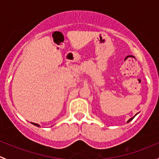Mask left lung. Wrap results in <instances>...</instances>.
I'll return each instance as SVG.
<instances>
[{
	"mask_svg": "<svg viewBox=\"0 0 159 159\" xmlns=\"http://www.w3.org/2000/svg\"><path fill=\"white\" fill-rule=\"evenodd\" d=\"M136 115H137V114H136ZM136 115H134V117H132V118H130V119L129 120V121H128V122H129V121H131V120H132V119H133V118H134V117H135V116H136Z\"/></svg>",
	"mask_w": 159,
	"mask_h": 159,
	"instance_id": "obj_1",
	"label": "left lung"
}]
</instances>
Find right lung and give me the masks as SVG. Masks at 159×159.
<instances>
[{"mask_svg": "<svg viewBox=\"0 0 159 159\" xmlns=\"http://www.w3.org/2000/svg\"><path fill=\"white\" fill-rule=\"evenodd\" d=\"M32 123V124H33L34 125H35V126H38V127H39V125H38V124H36V123H33V122H31Z\"/></svg>", "mask_w": 159, "mask_h": 159, "instance_id": "right-lung-1", "label": "right lung"}]
</instances>
